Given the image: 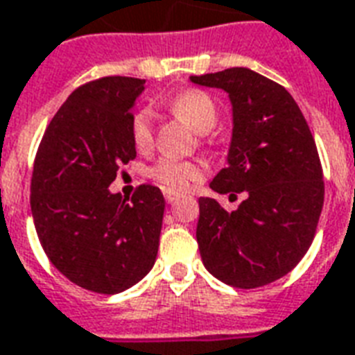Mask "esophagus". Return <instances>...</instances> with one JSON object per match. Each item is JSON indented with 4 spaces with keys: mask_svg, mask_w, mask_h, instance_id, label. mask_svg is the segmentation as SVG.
<instances>
[{
    "mask_svg": "<svg viewBox=\"0 0 355 355\" xmlns=\"http://www.w3.org/2000/svg\"><path fill=\"white\" fill-rule=\"evenodd\" d=\"M164 198H165V201H167V203H175V201L178 199V196H177V193H173V191H165Z\"/></svg>",
    "mask_w": 355,
    "mask_h": 355,
    "instance_id": "1",
    "label": "esophagus"
}]
</instances>
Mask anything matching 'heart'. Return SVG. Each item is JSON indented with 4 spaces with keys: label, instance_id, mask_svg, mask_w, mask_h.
<instances>
[{
    "label": "heart",
    "instance_id": "1",
    "mask_svg": "<svg viewBox=\"0 0 355 355\" xmlns=\"http://www.w3.org/2000/svg\"><path fill=\"white\" fill-rule=\"evenodd\" d=\"M171 111L182 116L188 124L199 133H209L214 130L218 122V107L207 92L184 90L173 96L167 101ZM152 122H154V112L144 107L139 109L130 122L131 141L137 148H148L152 144ZM148 177L162 184L165 190L184 191L193 182H198L203 177V167L198 162H188V159H175V157H159L156 164L148 169Z\"/></svg>",
    "mask_w": 355,
    "mask_h": 355
}]
</instances>
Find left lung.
Masks as SVG:
<instances>
[{
	"label": "left lung",
	"mask_w": 355,
	"mask_h": 355,
	"mask_svg": "<svg viewBox=\"0 0 355 355\" xmlns=\"http://www.w3.org/2000/svg\"><path fill=\"white\" fill-rule=\"evenodd\" d=\"M233 105L227 167L211 188L246 193L237 211L199 198L196 237L207 271L233 288L271 284L301 261L324 207V175L303 112L284 86L246 67L190 77ZM230 196V198H231Z\"/></svg>",
	"instance_id": "8db88e82"
}]
</instances>
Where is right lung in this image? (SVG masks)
Masks as SVG:
<instances>
[{
	"label": "right lung",
	"instance_id": "add662e5",
	"mask_svg": "<svg viewBox=\"0 0 355 355\" xmlns=\"http://www.w3.org/2000/svg\"><path fill=\"white\" fill-rule=\"evenodd\" d=\"M143 78L103 77L78 86L44 131L31 175V214L44 254L73 284L120 293L156 261L165 199L141 184L111 193L122 165L137 156L133 105Z\"/></svg>",
	"mask_w": 355,
	"mask_h": 355
}]
</instances>
